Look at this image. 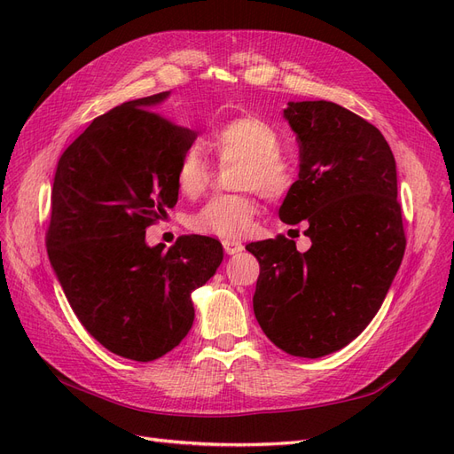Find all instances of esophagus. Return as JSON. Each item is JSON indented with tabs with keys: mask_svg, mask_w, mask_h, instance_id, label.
I'll use <instances>...</instances> for the list:
<instances>
[{
	"mask_svg": "<svg viewBox=\"0 0 454 454\" xmlns=\"http://www.w3.org/2000/svg\"><path fill=\"white\" fill-rule=\"evenodd\" d=\"M223 248L227 255H239L244 250V244L240 240H223Z\"/></svg>",
	"mask_w": 454,
	"mask_h": 454,
	"instance_id": "esophagus-1",
	"label": "esophagus"
}]
</instances>
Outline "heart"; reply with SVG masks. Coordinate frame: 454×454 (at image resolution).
Here are the masks:
<instances>
[{
  "label": "heart",
  "mask_w": 454,
  "mask_h": 454,
  "mask_svg": "<svg viewBox=\"0 0 454 454\" xmlns=\"http://www.w3.org/2000/svg\"><path fill=\"white\" fill-rule=\"evenodd\" d=\"M206 145L223 160H239L235 187L242 193L215 195L191 217V227L204 235L239 239L254 225L257 202L252 191L265 197H280L294 182L290 160L280 149V136L259 115H239L212 129ZM210 180V167L200 147L185 149L176 167V185L184 195H199Z\"/></svg>",
  "instance_id": "1"
}]
</instances>
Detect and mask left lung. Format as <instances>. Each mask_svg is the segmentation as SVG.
Returning a JSON list of instances; mask_svg holds the SVG:
<instances>
[{"label": "left lung", "mask_w": 454, "mask_h": 454, "mask_svg": "<svg viewBox=\"0 0 454 454\" xmlns=\"http://www.w3.org/2000/svg\"><path fill=\"white\" fill-rule=\"evenodd\" d=\"M299 176L280 219L307 223L310 248L284 237L252 242L254 312L263 333L299 358L347 347L379 312L405 252L395 160L371 122L333 102H287Z\"/></svg>", "instance_id": "8db88e82"}]
</instances>
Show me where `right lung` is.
<instances>
[{
  "mask_svg": "<svg viewBox=\"0 0 454 454\" xmlns=\"http://www.w3.org/2000/svg\"><path fill=\"white\" fill-rule=\"evenodd\" d=\"M170 92L96 117L57 164L47 252L87 332L122 358L151 362L195 320L191 294L223 261L210 237H182L162 254L145 229L177 202L176 167L193 130L155 112Z\"/></svg>",
  "mask_w": 454,
  "mask_h": 454,
  "instance_id": "1",
  "label": "right lung"
}]
</instances>
